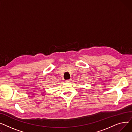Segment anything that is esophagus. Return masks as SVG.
Wrapping results in <instances>:
<instances>
[{"label":"esophagus","mask_w":132,"mask_h":132,"mask_svg":"<svg viewBox=\"0 0 132 132\" xmlns=\"http://www.w3.org/2000/svg\"><path fill=\"white\" fill-rule=\"evenodd\" d=\"M65 81H66L67 82H70L71 81V80H70V79H67V80H65Z\"/></svg>","instance_id":"obj_1"}]
</instances>
